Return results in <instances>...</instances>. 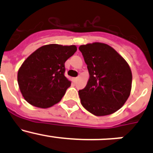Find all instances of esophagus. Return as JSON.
<instances>
[{"mask_svg": "<svg viewBox=\"0 0 153 153\" xmlns=\"http://www.w3.org/2000/svg\"><path fill=\"white\" fill-rule=\"evenodd\" d=\"M78 78H74V79H73L74 82L76 83V82H77V81H78Z\"/></svg>", "mask_w": 153, "mask_h": 153, "instance_id": "34e87169", "label": "esophagus"}]
</instances>
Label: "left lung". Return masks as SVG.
Returning <instances> with one entry per match:
<instances>
[{"label":"left lung","mask_w":153,"mask_h":153,"mask_svg":"<svg viewBox=\"0 0 153 153\" xmlns=\"http://www.w3.org/2000/svg\"><path fill=\"white\" fill-rule=\"evenodd\" d=\"M89 78L78 91L82 106L96 116L121 109L130 95L132 75L124 58L110 46L95 42L79 47Z\"/></svg>","instance_id":"8db88e82"}]
</instances>
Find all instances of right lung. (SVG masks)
Masks as SVG:
<instances>
[{
  "instance_id": "right-lung-1",
  "label": "right lung",
  "mask_w": 153,
  "mask_h": 153,
  "mask_svg": "<svg viewBox=\"0 0 153 153\" xmlns=\"http://www.w3.org/2000/svg\"><path fill=\"white\" fill-rule=\"evenodd\" d=\"M76 50L75 45L48 44L24 61L18 69V83L29 104L45 109L61 101L71 85L64 75V64Z\"/></svg>"
}]
</instances>
